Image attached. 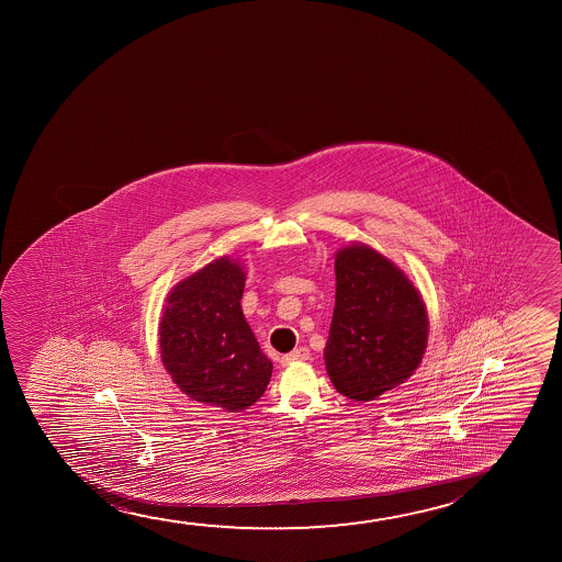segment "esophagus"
Listing matches in <instances>:
<instances>
[{
    "label": "esophagus",
    "mask_w": 562,
    "mask_h": 562,
    "mask_svg": "<svg viewBox=\"0 0 562 562\" xmlns=\"http://www.w3.org/2000/svg\"><path fill=\"white\" fill-rule=\"evenodd\" d=\"M308 355L311 353H308L307 347H297V349H293L292 353L284 355L280 362L282 364H290V362L295 361H307Z\"/></svg>",
    "instance_id": "34e87169"
}]
</instances>
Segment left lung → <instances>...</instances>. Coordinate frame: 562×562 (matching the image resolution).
<instances>
[{
    "label": "left lung",
    "mask_w": 562,
    "mask_h": 562,
    "mask_svg": "<svg viewBox=\"0 0 562 562\" xmlns=\"http://www.w3.org/2000/svg\"><path fill=\"white\" fill-rule=\"evenodd\" d=\"M336 305L324 362L351 401H374L407 382L428 344V311L407 274L353 241L336 251Z\"/></svg>",
    "instance_id": "1"
}]
</instances>
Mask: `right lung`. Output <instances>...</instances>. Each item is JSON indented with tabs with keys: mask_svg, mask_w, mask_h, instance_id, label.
I'll return each mask as SVG.
<instances>
[{
	"mask_svg": "<svg viewBox=\"0 0 562 562\" xmlns=\"http://www.w3.org/2000/svg\"><path fill=\"white\" fill-rule=\"evenodd\" d=\"M244 285V265L218 257L170 290L159 323V353L172 382L190 400L228 413L251 407L272 376L241 311Z\"/></svg>",
	"mask_w": 562,
	"mask_h": 562,
	"instance_id": "add662e5",
	"label": "right lung"
}]
</instances>
